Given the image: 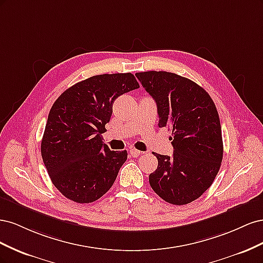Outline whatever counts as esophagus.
<instances>
[{
	"mask_svg": "<svg viewBox=\"0 0 263 263\" xmlns=\"http://www.w3.org/2000/svg\"><path fill=\"white\" fill-rule=\"evenodd\" d=\"M129 154H130L133 157H138V156H140L142 153H141V151H139V150H136V149L132 148V149H129Z\"/></svg>",
	"mask_w": 263,
	"mask_h": 263,
	"instance_id": "esophagus-1",
	"label": "esophagus"
}]
</instances>
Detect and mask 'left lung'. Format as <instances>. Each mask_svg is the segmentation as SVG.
<instances>
[{
	"label": "left lung",
	"instance_id": "1",
	"mask_svg": "<svg viewBox=\"0 0 263 263\" xmlns=\"http://www.w3.org/2000/svg\"><path fill=\"white\" fill-rule=\"evenodd\" d=\"M157 103L158 126L172 132L173 156L154 155L157 170L149 183L173 205L195 201L216 178L222 160L219 116L210 94L190 79L165 71L136 73Z\"/></svg>",
	"mask_w": 263,
	"mask_h": 263
}]
</instances>
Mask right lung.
<instances>
[{
  "mask_svg": "<svg viewBox=\"0 0 263 263\" xmlns=\"http://www.w3.org/2000/svg\"><path fill=\"white\" fill-rule=\"evenodd\" d=\"M132 73L94 76L55 100L42 140V157L53 185L69 200L92 203L112 187L127 151H112L102 134L114 101L138 89Z\"/></svg>",
  "mask_w": 263,
  "mask_h": 263,
  "instance_id": "add662e5",
  "label": "right lung"
}]
</instances>
